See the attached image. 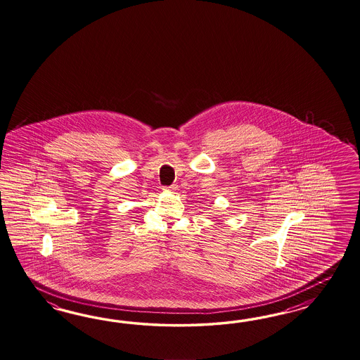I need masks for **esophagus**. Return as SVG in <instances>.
<instances>
[{"instance_id":"obj_1","label":"esophagus","mask_w":360,"mask_h":360,"mask_svg":"<svg viewBox=\"0 0 360 360\" xmlns=\"http://www.w3.org/2000/svg\"><path fill=\"white\" fill-rule=\"evenodd\" d=\"M165 191H166V192H176V191H177V186H176V185H169V186H165Z\"/></svg>"}]
</instances>
